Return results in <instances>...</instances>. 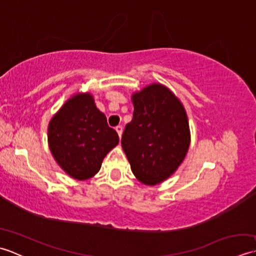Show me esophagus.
<instances>
[{
  "instance_id": "esophagus-1",
  "label": "esophagus",
  "mask_w": 256,
  "mask_h": 256,
  "mask_svg": "<svg viewBox=\"0 0 256 256\" xmlns=\"http://www.w3.org/2000/svg\"><path fill=\"white\" fill-rule=\"evenodd\" d=\"M116 132H118V136L121 138V136H122V132H123L122 125H118V126L116 128Z\"/></svg>"
}]
</instances>
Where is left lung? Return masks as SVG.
<instances>
[{
  "label": "left lung",
  "mask_w": 256,
  "mask_h": 256,
  "mask_svg": "<svg viewBox=\"0 0 256 256\" xmlns=\"http://www.w3.org/2000/svg\"><path fill=\"white\" fill-rule=\"evenodd\" d=\"M132 121L125 125L121 144L140 182H164L182 164L190 144L187 114L175 94L154 84L132 96Z\"/></svg>",
  "instance_id": "left-lung-1"
}]
</instances>
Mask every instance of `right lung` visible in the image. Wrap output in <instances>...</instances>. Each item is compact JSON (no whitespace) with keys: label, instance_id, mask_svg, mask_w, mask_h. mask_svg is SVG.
Instances as JSON below:
<instances>
[{"label":"right lung","instance_id":"1","mask_svg":"<svg viewBox=\"0 0 256 256\" xmlns=\"http://www.w3.org/2000/svg\"><path fill=\"white\" fill-rule=\"evenodd\" d=\"M48 144L58 165L69 176L84 180L100 170L103 158L118 144V135L92 96L84 94L72 96L54 116Z\"/></svg>","mask_w":256,"mask_h":256}]
</instances>
